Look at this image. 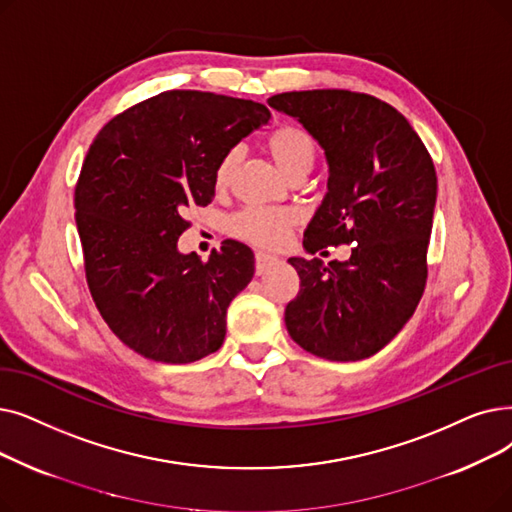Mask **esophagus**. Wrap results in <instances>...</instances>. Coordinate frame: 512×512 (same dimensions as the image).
<instances>
[{"label": "esophagus", "instance_id": "1", "mask_svg": "<svg viewBox=\"0 0 512 512\" xmlns=\"http://www.w3.org/2000/svg\"><path fill=\"white\" fill-rule=\"evenodd\" d=\"M274 263H278V259L274 255L268 253H255V272L261 276L268 272Z\"/></svg>", "mask_w": 512, "mask_h": 512}]
</instances>
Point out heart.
I'll use <instances>...</instances> for the list:
<instances>
[{"label":"heart","instance_id":"1","mask_svg":"<svg viewBox=\"0 0 512 512\" xmlns=\"http://www.w3.org/2000/svg\"><path fill=\"white\" fill-rule=\"evenodd\" d=\"M265 150H268L278 169L288 180H303L316 163L318 146L309 133L295 125H280L268 138H265ZM242 161V148H228L215 167V186L224 190L230 186L232 177ZM299 224V217L291 209H270V207H242L228 219V230L247 240L255 247L278 249L291 238L293 230Z\"/></svg>","mask_w":512,"mask_h":512}]
</instances>
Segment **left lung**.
<instances>
[{
	"label": "left lung",
	"instance_id": "obj_1",
	"mask_svg": "<svg viewBox=\"0 0 512 512\" xmlns=\"http://www.w3.org/2000/svg\"><path fill=\"white\" fill-rule=\"evenodd\" d=\"M268 104L295 117L324 148L328 192L303 236L307 253L353 244L347 261L291 257L299 293L288 335L330 362L381 351L425 293L437 175L408 119L368 94L284 92Z\"/></svg>",
	"mask_w": 512,
	"mask_h": 512
}]
</instances>
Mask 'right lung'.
Segmentation results:
<instances>
[{
  "label": "right lung",
  "instance_id": "right-lung-1",
  "mask_svg": "<svg viewBox=\"0 0 512 512\" xmlns=\"http://www.w3.org/2000/svg\"><path fill=\"white\" fill-rule=\"evenodd\" d=\"M270 117L253 100L171 90L110 119L87 150L75 186L87 286L108 328L144 358L190 364L224 343L255 255L224 240L201 261L177 238L186 209L213 201L221 154Z\"/></svg>",
  "mask_w": 512,
  "mask_h": 512
}]
</instances>
